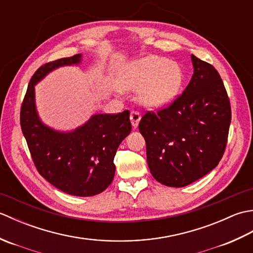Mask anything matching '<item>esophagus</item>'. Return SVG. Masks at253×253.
<instances>
[{
	"label": "esophagus",
	"instance_id": "34e87169",
	"mask_svg": "<svg viewBox=\"0 0 253 253\" xmlns=\"http://www.w3.org/2000/svg\"><path fill=\"white\" fill-rule=\"evenodd\" d=\"M141 120V115L139 114L137 111H132L130 113V122H131V125L133 128H137L139 125V122Z\"/></svg>",
	"mask_w": 253,
	"mask_h": 253
}]
</instances>
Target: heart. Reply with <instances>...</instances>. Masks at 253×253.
Listing matches in <instances>:
<instances>
[{
  "instance_id": "heart-1",
  "label": "heart",
  "mask_w": 253,
  "mask_h": 253,
  "mask_svg": "<svg viewBox=\"0 0 253 253\" xmlns=\"http://www.w3.org/2000/svg\"><path fill=\"white\" fill-rule=\"evenodd\" d=\"M184 74L178 64L164 57L147 56L123 67L118 87L124 91H138L140 103L150 109H161L178 94Z\"/></svg>"
}]
</instances>
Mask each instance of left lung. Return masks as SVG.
Returning <instances> with one entry per match:
<instances>
[{
  "label": "left lung",
  "instance_id": "obj_1",
  "mask_svg": "<svg viewBox=\"0 0 253 253\" xmlns=\"http://www.w3.org/2000/svg\"><path fill=\"white\" fill-rule=\"evenodd\" d=\"M189 84L169 107L148 112L139 123L152 176L185 187L215 169L226 148L232 120L224 84L211 64L191 55Z\"/></svg>",
  "mask_w": 253,
  "mask_h": 253
}]
</instances>
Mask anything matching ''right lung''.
Masks as SVG:
<instances>
[{"mask_svg": "<svg viewBox=\"0 0 253 253\" xmlns=\"http://www.w3.org/2000/svg\"><path fill=\"white\" fill-rule=\"evenodd\" d=\"M82 54L46 63L34 74L20 110V126L40 175L72 196L90 197L104 191L115 174L114 158L131 131L129 111L94 114L74 130L45 125L37 111L35 85L63 66L79 65Z\"/></svg>", "mask_w": 253, "mask_h": 253, "instance_id": "add662e5", "label": "right lung"}]
</instances>
